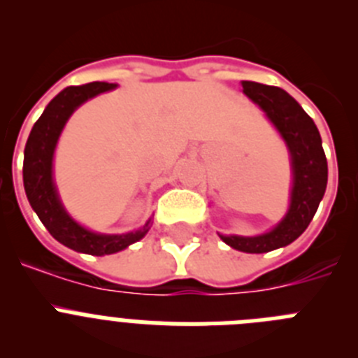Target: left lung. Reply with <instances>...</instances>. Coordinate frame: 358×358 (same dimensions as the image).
Segmentation results:
<instances>
[{"label": "left lung", "instance_id": "8db88e82", "mask_svg": "<svg viewBox=\"0 0 358 358\" xmlns=\"http://www.w3.org/2000/svg\"><path fill=\"white\" fill-rule=\"evenodd\" d=\"M242 87L283 136L292 157L294 186L289 213L273 231L260 236L220 235V238L242 252H268L292 243L312 222L327 189L328 163L314 120L287 91L249 80H243Z\"/></svg>", "mask_w": 358, "mask_h": 358}]
</instances>
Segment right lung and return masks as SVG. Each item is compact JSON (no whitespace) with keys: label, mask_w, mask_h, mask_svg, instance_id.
Returning a JSON list of instances; mask_svg holds the SVG:
<instances>
[{"label":"right lung","mask_w":358,"mask_h":358,"mask_svg":"<svg viewBox=\"0 0 358 358\" xmlns=\"http://www.w3.org/2000/svg\"><path fill=\"white\" fill-rule=\"evenodd\" d=\"M115 85L109 82H90L84 85L66 87L46 106L31 129L24 147L23 182L30 206L53 238L73 251L93 256L113 255L129 248L131 243L143 238L152 226V218H148L143 227L127 235H98L87 231L66 213L53 185V150L68 118L85 100L113 90Z\"/></svg>","instance_id":"add662e5"}]
</instances>
